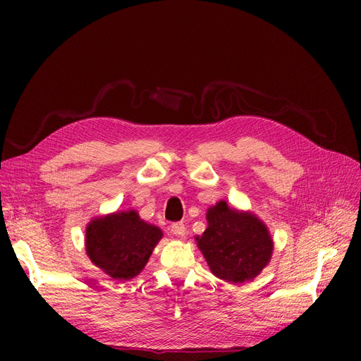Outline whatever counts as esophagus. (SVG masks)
Returning <instances> with one entry per match:
<instances>
[{
  "label": "esophagus",
  "instance_id": "1",
  "mask_svg": "<svg viewBox=\"0 0 361 361\" xmlns=\"http://www.w3.org/2000/svg\"><path fill=\"white\" fill-rule=\"evenodd\" d=\"M170 232L176 236H183L185 235V224L183 223H173L170 226Z\"/></svg>",
  "mask_w": 361,
  "mask_h": 361
}]
</instances>
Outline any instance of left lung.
Masks as SVG:
<instances>
[{
	"label": "left lung",
	"mask_w": 361,
	"mask_h": 361,
	"mask_svg": "<svg viewBox=\"0 0 361 361\" xmlns=\"http://www.w3.org/2000/svg\"><path fill=\"white\" fill-rule=\"evenodd\" d=\"M207 228L197 245L218 279L244 283L267 267L272 255V239L265 224L255 215L241 214L226 202L209 207Z\"/></svg>",
	"instance_id": "left-lung-1"
}]
</instances>
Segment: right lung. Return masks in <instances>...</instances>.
<instances>
[{"label": "right lung", "instance_id": "obj_1", "mask_svg": "<svg viewBox=\"0 0 361 361\" xmlns=\"http://www.w3.org/2000/svg\"><path fill=\"white\" fill-rule=\"evenodd\" d=\"M161 238L159 228L140 220L135 211L113 214L87 227V256L110 277L129 280L145 268Z\"/></svg>", "mask_w": 361, "mask_h": 361}]
</instances>
